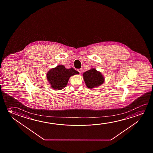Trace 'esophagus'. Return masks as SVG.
<instances>
[{
  "instance_id": "obj_1",
  "label": "esophagus",
  "mask_w": 153,
  "mask_h": 153,
  "mask_svg": "<svg viewBox=\"0 0 153 153\" xmlns=\"http://www.w3.org/2000/svg\"><path fill=\"white\" fill-rule=\"evenodd\" d=\"M77 71L79 73V74H81V73H82V69H78Z\"/></svg>"
}]
</instances>
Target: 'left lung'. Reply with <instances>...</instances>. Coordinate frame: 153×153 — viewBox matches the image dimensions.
Segmentation results:
<instances>
[{"instance_id":"8db88e82","label":"left lung","mask_w":153,"mask_h":153,"mask_svg":"<svg viewBox=\"0 0 153 153\" xmlns=\"http://www.w3.org/2000/svg\"><path fill=\"white\" fill-rule=\"evenodd\" d=\"M83 77L86 86L91 89L99 87L104 82L103 76L95 68L84 73Z\"/></svg>"}]
</instances>
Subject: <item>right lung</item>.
Segmentation results:
<instances>
[{
  "label": "right lung",
  "mask_w": 153,
  "mask_h": 153,
  "mask_svg": "<svg viewBox=\"0 0 153 153\" xmlns=\"http://www.w3.org/2000/svg\"><path fill=\"white\" fill-rule=\"evenodd\" d=\"M78 74L74 68L67 69L60 65L50 69L48 72L47 78L52 88L59 90L66 87L70 77Z\"/></svg>",
  "instance_id": "right-lung-1"
}]
</instances>
